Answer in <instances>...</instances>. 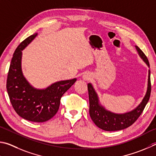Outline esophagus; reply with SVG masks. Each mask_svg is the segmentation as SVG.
<instances>
[{"mask_svg": "<svg viewBox=\"0 0 156 156\" xmlns=\"http://www.w3.org/2000/svg\"><path fill=\"white\" fill-rule=\"evenodd\" d=\"M83 80H86V81H87V80H90V76L88 74H86V75H84L83 76Z\"/></svg>", "mask_w": 156, "mask_h": 156, "instance_id": "1", "label": "esophagus"}]
</instances>
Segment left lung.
<instances>
[{"instance_id":"1","label":"left lung","mask_w":156,"mask_h":156,"mask_svg":"<svg viewBox=\"0 0 156 156\" xmlns=\"http://www.w3.org/2000/svg\"><path fill=\"white\" fill-rule=\"evenodd\" d=\"M136 47L139 55L149 67V60L147 59V56L138 46H136ZM88 90L90 103V116L94 124L100 129L108 131V132L126 129L137 121L139 116L143 113L147 103L149 101L151 91L150 70H149L148 87H147V91L145 97H144L140 104L135 110L129 112L122 114H117L107 111L99 104L97 94L90 83L88 84Z\"/></svg>"}]
</instances>
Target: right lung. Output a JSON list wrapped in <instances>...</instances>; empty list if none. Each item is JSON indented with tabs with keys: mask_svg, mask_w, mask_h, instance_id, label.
Returning a JSON list of instances; mask_svg holds the SVG:
<instances>
[{
	"mask_svg": "<svg viewBox=\"0 0 156 156\" xmlns=\"http://www.w3.org/2000/svg\"><path fill=\"white\" fill-rule=\"evenodd\" d=\"M37 34L23 40L16 49L11 61L7 79V90L10 102L19 116L33 122H45L58 111L62 95L72 86L76 79L61 81L45 90L33 88L21 70L22 50L34 39Z\"/></svg>",
	"mask_w": 156,
	"mask_h": 156,
	"instance_id": "add662e5",
	"label": "right lung"
}]
</instances>
